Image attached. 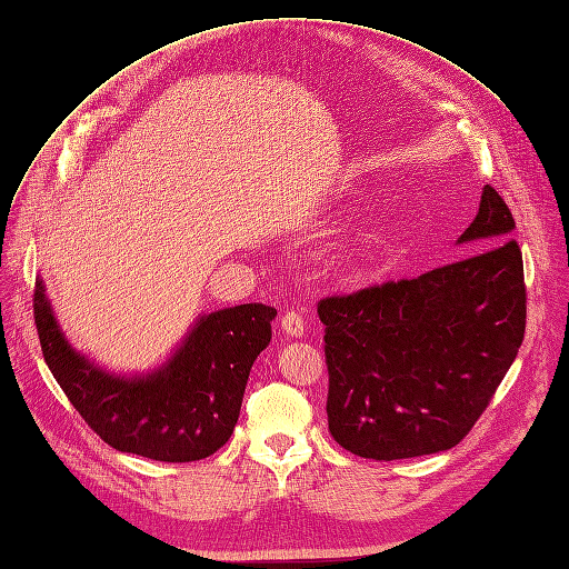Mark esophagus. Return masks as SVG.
<instances>
[{
    "label": "esophagus",
    "instance_id": "obj_1",
    "mask_svg": "<svg viewBox=\"0 0 569 569\" xmlns=\"http://www.w3.org/2000/svg\"><path fill=\"white\" fill-rule=\"evenodd\" d=\"M281 330L286 335H290V337H302L305 330H307V320H305V316L300 311H292L290 309V311H286L281 316Z\"/></svg>",
    "mask_w": 569,
    "mask_h": 569
}]
</instances>
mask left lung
Masks as SVG:
<instances>
[{
	"label": "left lung",
	"mask_w": 569,
	"mask_h": 569,
	"mask_svg": "<svg viewBox=\"0 0 569 569\" xmlns=\"http://www.w3.org/2000/svg\"><path fill=\"white\" fill-rule=\"evenodd\" d=\"M493 187L459 237L470 256L417 279L325 297L327 422L376 461L445 452L480 420L526 332L523 258Z\"/></svg>",
	"instance_id": "obj_1"
}]
</instances>
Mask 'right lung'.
Instances as JSON below:
<instances>
[{"mask_svg":"<svg viewBox=\"0 0 569 569\" xmlns=\"http://www.w3.org/2000/svg\"><path fill=\"white\" fill-rule=\"evenodd\" d=\"M274 316V307L258 302L202 316L163 367L124 378L71 348L43 279L34 288L46 365L82 420L114 450L168 463L204 459L228 442L251 367L272 339Z\"/></svg>","mask_w":569,"mask_h":569,"instance_id":"add662e5","label":"right lung"}]
</instances>
